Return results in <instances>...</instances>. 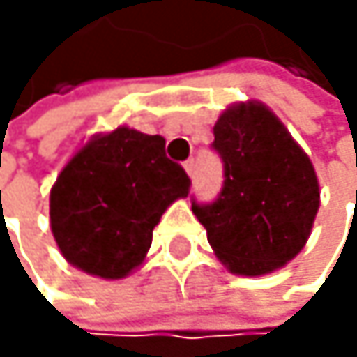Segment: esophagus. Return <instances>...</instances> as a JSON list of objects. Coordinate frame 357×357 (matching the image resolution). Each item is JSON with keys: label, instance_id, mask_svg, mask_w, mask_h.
Wrapping results in <instances>:
<instances>
[{"label": "esophagus", "instance_id": "obj_1", "mask_svg": "<svg viewBox=\"0 0 357 357\" xmlns=\"http://www.w3.org/2000/svg\"><path fill=\"white\" fill-rule=\"evenodd\" d=\"M184 169H186L188 175H192V173H195V158H188V160L184 162Z\"/></svg>", "mask_w": 357, "mask_h": 357}]
</instances>
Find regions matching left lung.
<instances>
[{"instance_id":"8db88e82","label":"left lung","mask_w":357,"mask_h":357,"mask_svg":"<svg viewBox=\"0 0 357 357\" xmlns=\"http://www.w3.org/2000/svg\"><path fill=\"white\" fill-rule=\"evenodd\" d=\"M212 149L225 182L212 203L192 197L216 257L236 274L261 276L304 248L319 210L310 158L264 105L227 109L214 126Z\"/></svg>"}]
</instances>
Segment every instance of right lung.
I'll return each mask as SVG.
<instances>
[{"label": "right lung", "instance_id": "add662e5", "mask_svg": "<svg viewBox=\"0 0 357 357\" xmlns=\"http://www.w3.org/2000/svg\"><path fill=\"white\" fill-rule=\"evenodd\" d=\"M190 177L165 154V139L121 126L93 137L51 190V229L61 255L100 278H124L145 259L169 205Z\"/></svg>", "mask_w": 357, "mask_h": 357}]
</instances>
